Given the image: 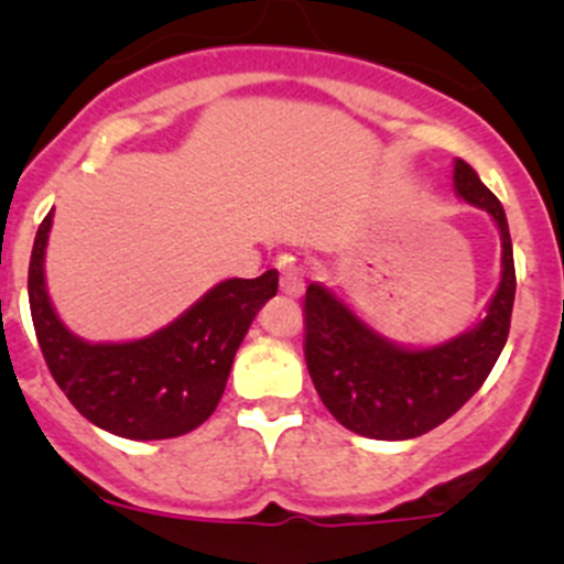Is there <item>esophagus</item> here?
<instances>
[{
  "instance_id": "34e87169",
  "label": "esophagus",
  "mask_w": 564,
  "mask_h": 564,
  "mask_svg": "<svg viewBox=\"0 0 564 564\" xmlns=\"http://www.w3.org/2000/svg\"><path fill=\"white\" fill-rule=\"evenodd\" d=\"M305 286V278L300 272V267L294 264H283L281 267V292L289 294V297H300Z\"/></svg>"
}]
</instances>
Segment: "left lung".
Returning <instances> with one entry per match:
<instances>
[{
    "instance_id": "1",
    "label": "left lung",
    "mask_w": 564,
    "mask_h": 564,
    "mask_svg": "<svg viewBox=\"0 0 564 564\" xmlns=\"http://www.w3.org/2000/svg\"><path fill=\"white\" fill-rule=\"evenodd\" d=\"M453 182L502 235V281L475 329L429 349H406L373 333L322 283L305 292V362L314 388L344 429L368 440H414L445 423L482 388L508 340L516 300L508 218L469 163L456 161Z\"/></svg>"
}]
</instances>
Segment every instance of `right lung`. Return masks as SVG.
Returning <instances> with one entry per match:
<instances>
[{"instance_id": "add662e5", "label": "right lung", "mask_w": 564, "mask_h": 564, "mask_svg": "<svg viewBox=\"0 0 564 564\" xmlns=\"http://www.w3.org/2000/svg\"><path fill=\"white\" fill-rule=\"evenodd\" d=\"M48 213L30 259V308L40 351L67 401L98 429L124 440H172L198 429L218 406L231 362L261 305L278 292V270L209 289L169 327L128 344H87L56 316L45 292Z\"/></svg>"}]
</instances>
